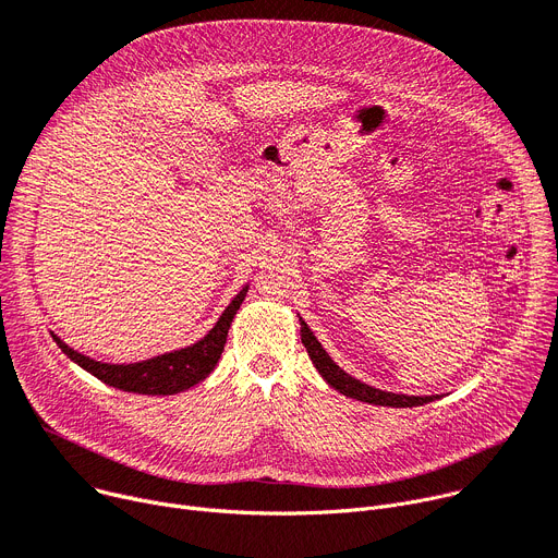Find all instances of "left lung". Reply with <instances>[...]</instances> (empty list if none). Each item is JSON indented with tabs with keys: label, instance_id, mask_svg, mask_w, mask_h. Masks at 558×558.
Returning <instances> with one entry per match:
<instances>
[{
	"label": "left lung",
	"instance_id": "1",
	"mask_svg": "<svg viewBox=\"0 0 558 558\" xmlns=\"http://www.w3.org/2000/svg\"><path fill=\"white\" fill-rule=\"evenodd\" d=\"M298 320H300V340H302V344L307 347V353H310L314 367L327 380V385L338 389L342 396L356 398V400L369 402V404H380V408H418V404H425V402H432V400L440 398L438 393L436 396L393 393V391H383V389H376L372 385L361 383L359 378L349 376L344 369H340L331 361V356L325 351V347L318 342V338L314 336V331L310 329V325L305 320H302L300 316H298Z\"/></svg>",
	"mask_w": 558,
	"mask_h": 558
}]
</instances>
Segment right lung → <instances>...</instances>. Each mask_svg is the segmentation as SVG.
Instances as JSON below:
<instances>
[{
  "label": "right lung",
  "instance_id": "add662e5",
  "mask_svg": "<svg viewBox=\"0 0 558 558\" xmlns=\"http://www.w3.org/2000/svg\"><path fill=\"white\" fill-rule=\"evenodd\" d=\"M246 289H248V284H244L240 289V293L229 302V307L222 312V316L218 318V323L205 338H199L197 342H193L189 347L167 351V353H160V356L140 361V363L113 365V363L93 361V359L84 356V353L71 349L60 336H56V333H50V336H53L58 347L75 365H80L84 372L93 374L97 380H102L122 391L146 393V396H171V393L191 389L193 385L205 380L216 369V365L222 356L229 327L242 305Z\"/></svg>",
  "mask_w": 558,
  "mask_h": 558
}]
</instances>
